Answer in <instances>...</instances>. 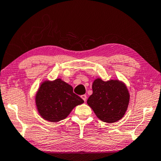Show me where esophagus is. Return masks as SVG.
<instances>
[{
    "instance_id": "1",
    "label": "esophagus",
    "mask_w": 161,
    "mask_h": 161,
    "mask_svg": "<svg viewBox=\"0 0 161 161\" xmlns=\"http://www.w3.org/2000/svg\"><path fill=\"white\" fill-rule=\"evenodd\" d=\"M80 97L82 98V99H83V101H85V102H86V98H87V96H86V95H85V94H84V95H82V96H80Z\"/></svg>"
}]
</instances>
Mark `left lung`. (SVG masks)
I'll use <instances>...</instances> for the list:
<instances>
[{"label": "left lung", "mask_w": 161, "mask_h": 161, "mask_svg": "<svg viewBox=\"0 0 161 161\" xmlns=\"http://www.w3.org/2000/svg\"><path fill=\"white\" fill-rule=\"evenodd\" d=\"M92 89L87 103L99 119L114 123L124 117L130 101V93L125 83L119 80L103 81L97 78Z\"/></svg>", "instance_id": "left-lung-1"}]
</instances>
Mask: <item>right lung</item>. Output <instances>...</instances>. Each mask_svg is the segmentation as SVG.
Wrapping results in <instances>:
<instances>
[{
	"mask_svg": "<svg viewBox=\"0 0 161 161\" xmlns=\"http://www.w3.org/2000/svg\"><path fill=\"white\" fill-rule=\"evenodd\" d=\"M36 106L44 119L57 122L65 119L76 106L84 101L73 93L70 85L57 78L42 83L35 96Z\"/></svg>",
	"mask_w": 161,
	"mask_h": 161,
	"instance_id": "1",
	"label": "right lung"
}]
</instances>
